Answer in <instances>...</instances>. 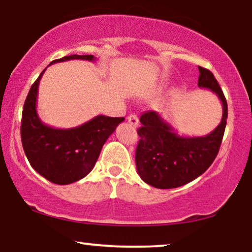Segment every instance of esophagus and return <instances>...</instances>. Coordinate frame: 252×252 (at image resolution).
Segmentation results:
<instances>
[{"label": "esophagus", "instance_id": "1", "mask_svg": "<svg viewBox=\"0 0 252 252\" xmlns=\"http://www.w3.org/2000/svg\"><path fill=\"white\" fill-rule=\"evenodd\" d=\"M127 120H128V123L133 127H135V128H136V127L138 126V118H137L136 115H129L128 117H127Z\"/></svg>", "mask_w": 252, "mask_h": 252}]
</instances>
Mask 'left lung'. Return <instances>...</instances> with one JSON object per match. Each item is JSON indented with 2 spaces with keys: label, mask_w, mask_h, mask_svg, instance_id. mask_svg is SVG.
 <instances>
[{
  "label": "left lung",
  "mask_w": 252,
  "mask_h": 252,
  "mask_svg": "<svg viewBox=\"0 0 252 252\" xmlns=\"http://www.w3.org/2000/svg\"><path fill=\"white\" fill-rule=\"evenodd\" d=\"M200 89L210 90L223 105L220 124L205 136H181L157 111L143 112L135 162L140 177L157 189H175L195 180L209 168L223 140L227 102L213 72L199 67Z\"/></svg>",
  "instance_id": "8db88e82"
}]
</instances>
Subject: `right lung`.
Here are the masks:
<instances>
[{
	"label": "right lung",
	"instance_id": "obj_1",
	"mask_svg": "<svg viewBox=\"0 0 252 252\" xmlns=\"http://www.w3.org/2000/svg\"><path fill=\"white\" fill-rule=\"evenodd\" d=\"M74 59L94 61L95 58L74 54L54 60L50 65ZM45 70L32 84L25 101L21 142L32 168L54 184L67 185L82 180L93 169L105 141L125 118L100 115L68 129L45 125L36 110L39 81Z\"/></svg>",
	"mask_w": 252,
	"mask_h": 252
}]
</instances>
